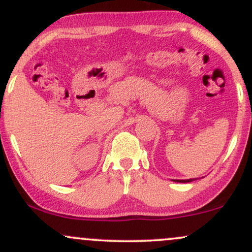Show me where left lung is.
I'll return each mask as SVG.
<instances>
[{
    "mask_svg": "<svg viewBox=\"0 0 252 252\" xmlns=\"http://www.w3.org/2000/svg\"><path fill=\"white\" fill-rule=\"evenodd\" d=\"M194 180H196V179H187V180H173V181H175V182H192Z\"/></svg>",
    "mask_w": 252,
    "mask_h": 252,
    "instance_id": "left-lung-1",
    "label": "left lung"
}]
</instances>
